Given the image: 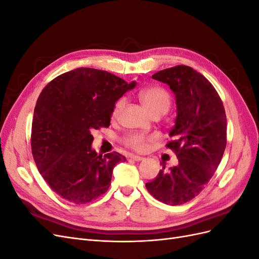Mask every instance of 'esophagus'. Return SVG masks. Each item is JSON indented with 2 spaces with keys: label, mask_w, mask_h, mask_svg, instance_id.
Listing matches in <instances>:
<instances>
[{
  "label": "esophagus",
  "mask_w": 259,
  "mask_h": 259,
  "mask_svg": "<svg viewBox=\"0 0 259 259\" xmlns=\"http://www.w3.org/2000/svg\"><path fill=\"white\" fill-rule=\"evenodd\" d=\"M130 158H131L132 160H134V161H143V160H144L143 156L135 155V154H130Z\"/></svg>",
  "instance_id": "obj_1"
}]
</instances>
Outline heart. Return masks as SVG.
Instances as JSON below:
<instances>
[{"label":"heart","instance_id":"heart-1","mask_svg":"<svg viewBox=\"0 0 259 259\" xmlns=\"http://www.w3.org/2000/svg\"><path fill=\"white\" fill-rule=\"evenodd\" d=\"M139 99L142 101L147 111L152 116L165 114L171 104V97L169 93L161 86H149L139 92ZM125 105V99H117L111 110V117L115 119L120 114ZM158 136L154 134H142V133H130L123 138V145L132 150L143 152L147 150L149 144L156 142Z\"/></svg>","mask_w":259,"mask_h":259}]
</instances>
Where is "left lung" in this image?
<instances>
[{
  "label": "left lung",
  "mask_w": 259,
  "mask_h": 259,
  "mask_svg": "<svg viewBox=\"0 0 259 259\" xmlns=\"http://www.w3.org/2000/svg\"><path fill=\"white\" fill-rule=\"evenodd\" d=\"M166 83L176 97L177 116L166 147L178 165L163 167L146 188L153 198L180 205L204 189L222 161L227 144L223 101L210 82L191 67L179 65L152 75Z\"/></svg>",
  "instance_id": "left-lung-1"
}]
</instances>
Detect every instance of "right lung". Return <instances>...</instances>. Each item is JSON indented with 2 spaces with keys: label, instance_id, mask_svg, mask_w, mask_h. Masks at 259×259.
I'll list each match as a JSON object with an SVG mask.
<instances>
[{
  "label": "right lung",
  "instance_id": "obj_1",
  "mask_svg": "<svg viewBox=\"0 0 259 259\" xmlns=\"http://www.w3.org/2000/svg\"><path fill=\"white\" fill-rule=\"evenodd\" d=\"M103 70L77 68L55 77L38 96L31 130V151L40 174L62 199L85 204L111 185L113 167L126 161L92 149V133L110 125L111 110L134 89Z\"/></svg>",
  "mask_w": 259,
  "mask_h": 259
}]
</instances>
